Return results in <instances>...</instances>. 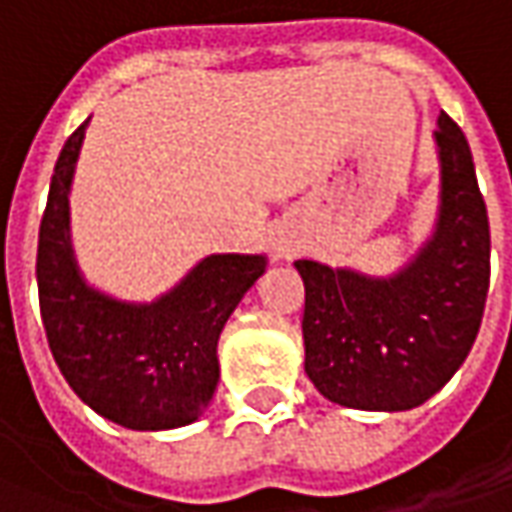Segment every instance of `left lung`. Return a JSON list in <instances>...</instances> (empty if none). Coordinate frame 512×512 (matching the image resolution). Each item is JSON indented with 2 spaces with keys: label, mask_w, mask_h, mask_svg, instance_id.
I'll return each instance as SVG.
<instances>
[{
  "label": "left lung",
  "mask_w": 512,
  "mask_h": 512,
  "mask_svg": "<svg viewBox=\"0 0 512 512\" xmlns=\"http://www.w3.org/2000/svg\"><path fill=\"white\" fill-rule=\"evenodd\" d=\"M442 209L433 240L397 277L297 260L306 286V374L331 402L411 411L465 362L490 289V223L465 133L439 115Z\"/></svg>",
  "instance_id": "1"
}]
</instances>
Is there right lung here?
<instances>
[{
  "mask_svg": "<svg viewBox=\"0 0 512 512\" xmlns=\"http://www.w3.org/2000/svg\"><path fill=\"white\" fill-rule=\"evenodd\" d=\"M81 124L64 141L39 226V309L53 360L96 414L133 431L195 422L218 385V337L266 272L263 255H212L167 297L127 306L87 289L67 238V189Z\"/></svg>",
  "mask_w": 512,
  "mask_h": 512,
  "instance_id": "right-lung-1",
  "label": "right lung"
}]
</instances>
